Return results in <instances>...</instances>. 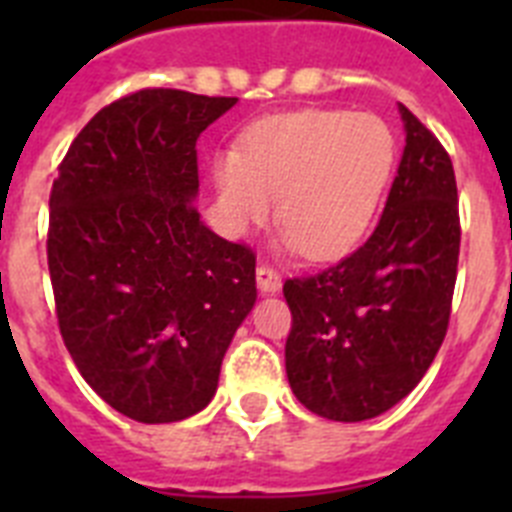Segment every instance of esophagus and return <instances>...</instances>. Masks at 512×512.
<instances>
[{
    "label": "esophagus",
    "instance_id": "obj_1",
    "mask_svg": "<svg viewBox=\"0 0 512 512\" xmlns=\"http://www.w3.org/2000/svg\"><path fill=\"white\" fill-rule=\"evenodd\" d=\"M256 284H259L264 295H274V292L282 289V274L271 264H259V269H256Z\"/></svg>",
    "mask_w": 512,
    "mask_h": 512
}]
</instances>
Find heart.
<instances>
[{
  "instance_id": "obj_1",
  "label": "heart",
  "mask_w": 512,
  "mask_h": 512,
  "mask_svg": "<svg viewBox=\"0 0 512 512\" xmlns=\"http://www.w3.org/2000/svg\"><path fill=\"white\" fill-rule=\"evenodd\" d=\"M395 158V135L374 115H269L241 135L238 151L215 158L217 210L228 233L243 235L277 205L279 225L302 256L336 259L372 225Z\"/></svg>"
}]
</instances>
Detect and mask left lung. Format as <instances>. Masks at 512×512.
Masks as SVG:
<instances>
[{"label":"left lung","mask_w":512,"mask_h":512,"mask_svg":"<svg viewBox=\"0 0 512 512\" xmlns=\"http://www.w3.org/2000/svg\"><path fill=\"white\" fill-rule=\"evenodd\" d=\"M405 151L374 233L318 274L284 282L292 310L284 364L297 400L359 423L413 392L451 318L459 200L441 140L400 104Z\"/></svg>","instance_id":"1"}]
</instances>
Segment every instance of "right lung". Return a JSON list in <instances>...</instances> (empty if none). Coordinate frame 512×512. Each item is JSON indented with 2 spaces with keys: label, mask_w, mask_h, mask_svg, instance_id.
I'll list each match as a JSON object with an SVG mask.
<instances>
[{
  "label": "right lung",
  "mask_w": 512,
  "mask_h": 512,
  "mask_svg": "<svg viewBox=\"0 0 512 512\" xmlns=\"http://www.w3.org/2000/svg\"><path fill=\"white\" fill-rule=\"evenodd\" d=\"M235 102L138 89L81 128L53 179L61 338L89 387L138 423L205 408L256 302V253L205 228L194 205L197 138Z\"/></svg>",
  "instance_id": "obj_1"
}]
</instances>
